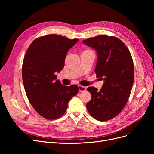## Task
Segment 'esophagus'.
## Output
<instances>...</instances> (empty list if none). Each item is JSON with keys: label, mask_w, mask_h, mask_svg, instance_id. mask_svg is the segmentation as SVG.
Masks as SVG:
<instances>
[{"label": "esophagus", "mask_w": 154, "mask_h": 154, "mask_svg": "<svg viewBox=\"0 0 154 154\" xmlns=\"http://www.w3.org/2000/svg\"><path fill=\"white\" fill-rule=\"evenodd\" d=\"M79 91L80 92L86 91V87H84L82 85H79Z\"/></svg>", "instance_id": "obj_1"}]
</instances>
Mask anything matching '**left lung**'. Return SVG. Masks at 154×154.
Returning <instances> with one entry per match:
<instances>
[{
    "label": "left lung",
    "mask_w": 154,
    "mask_h": 154,
    "mask_svg": "<svg viewBox=\"0 0 154 154\" xmlns=\"http://www.w3.org/2000/svg\"><path fill=\"white\" fill-rule=\"evenodd\" d=\"M82 42L97 51L95 72L104 80L100 91L87 88L92 98L87 109L96 120L107 121L120 113L130 97L134 79L132 55L122 40L114 36L98 35Z\"/></svg>",
    "instance_id": "obj_1"
}]
</instances>
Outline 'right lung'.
Wrapping results in <instances>:
<instances>
[{
	"label": "right lung",
	"mask_w": 154,
	"mask_h": 154,
	"mask_svg": "<svg viewBox=\"0 0 154 154\" xmlns=\"http://www.w3.org/2000/svg\"><path fill=\"white\" fill-rule=\"evenodd\" d=\"M78 40L50 34L35 39L26 51L22 69L24 88L32 106L45 119L62 116L78 93L77 85L64 86L55 75L63 68L69 49Z\"/></svg>",
	"instance_id": "right-lung-1"
}]
</instances>
